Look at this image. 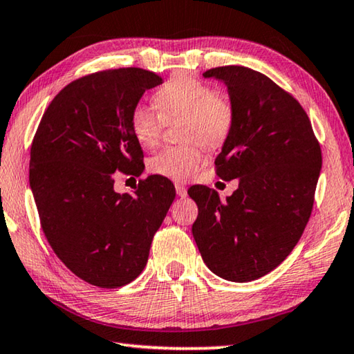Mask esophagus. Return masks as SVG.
<instances>
[{
  "mask_svg": "<svg viewBox=\"0 0 354 354\" xmlns=\"http://www.w3.org/2000/svg\"><path fill=\"white\" fill-rule=\"evenodd\" d=\"M176 193H177V196H180V197H185L187 196V187H185V185H182V183H176Z\"/></svg>",
  "mask_w": 354,
  "mask_h": 354,
  "instance_id": "34e87169",
  "label": "esophagus"
}]
</instances>
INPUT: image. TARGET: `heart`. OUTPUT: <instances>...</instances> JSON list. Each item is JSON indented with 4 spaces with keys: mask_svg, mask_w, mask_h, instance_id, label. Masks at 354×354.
<instances>
[{
    "mask_svg": "<svg viewBox=\"0 0 354 354\" xmlns=\"http://www.w3.org/2000/svg\"><path fill=\"white\" fill-rule=\"evenodd\" d=\"M157 111L138 104L130 110V133L141 147L153 149L161 140L166 122L182 118L183 145L166 147L149 160V171L155 176L185 182L203 165V145L208 149L224 146L234 127V105L225 93L191 74L178 73L160 86L153 95Z\"/></svg>",
    "mask_w": 354,
    "mask_h": 354,
    "instance_id": "heart-1",
    "label": "heart"
}]
</instances>
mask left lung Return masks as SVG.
Returning a JSON list of instances; mask_svg holds the SVG:
<instances>
[{
    "label": "left lung",
    "instance_id": "1",
    "mask_svg": "<svg viewBox=\"0 0 354 354\" xmlns=\"http://www.w3.org/2000/svg\"><path fill=\"white\" fill-rule=\"evenodd\" d=\"M227 85L234 127L214 165L238 178L221 201L214 189H188L199 216L193 236L203 263L228 281L245 283L280 266L301 238L313 212L322 151L300 102L263 73L218 66L203 73Z\"/></svg>",
    "mask_w": 354,
    "mask_h": 354
}]
</instances>
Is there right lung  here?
Segmentation results:
<instances>
[{
    "label": "right lung",
    "mask_w": 354,
    "mask_h": 354,
    "mask_svg": "<svg viewBox=\"0 0 354 354\" xmlns=\"http://www.w3.org/2000/svg\"><path fill=\"white\" fill-rule=\"evenodd\" d=\"M161 82L141 68L76 79L48 105L34 135L29 183L43 233L60 261L93 286L121 288L141 274L176 197L160 176L140 180L133 194L113 189L116 171L138 177L145 169L129 115Z\"/></svg>",
    "instance_id": "right-lung-1"
}]
</instances>
